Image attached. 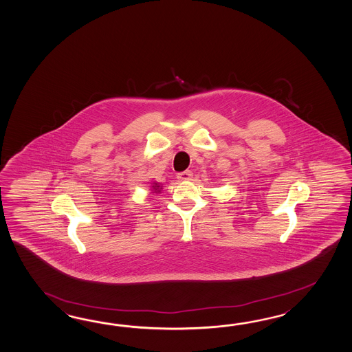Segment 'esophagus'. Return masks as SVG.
I'll return each instance as SVG.
<instances>
[{"instance_id":"34e87169","label":"esophagus","mask_w":352,"mask_h":352,"mask_svg":"<svg viewBox=\"0 0 352 352\" xmlns=\"http://www.w3.org/2000/svg\"><path fill=\"white\" fill-rule=\"evenodd\" d=\"M192 175H193V174H192L190 170H186V172L178 173L177 178L179 180H190Z\"/></svg>"}]
</instances>
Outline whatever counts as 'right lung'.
Returning a JSON list of instances; mask_svg holds the SVG:
<instances>
[{
	"mask_svg": "<svg viewBox=\"0 0 352 352\" xmlns=\"http://www.w3.org/2000/svg\"><path fill=\"white\" fill-rule=\"evenodd\" d=\"M162 189H163V184L162 183H157V182H153L151 186H150V190L151 193H162Z\"/></svg>",
	"mask_w": 352,
	"mask_h": 352,
	"instance_id": "add662e5",
	"label": "right lung"
}]
</instances>
